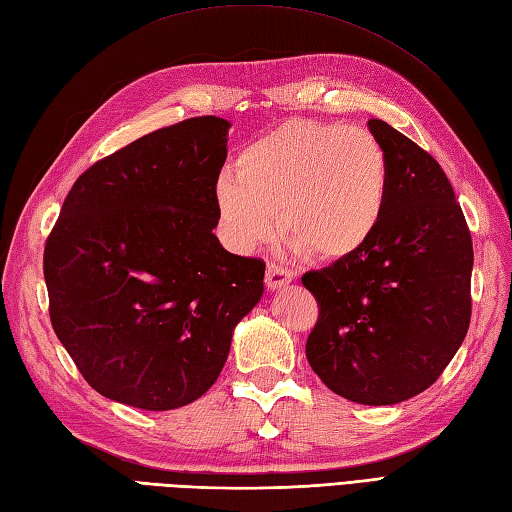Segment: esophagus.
I'll use <instances>...</instances> for the list:
<instances>
[{"label":"esophagus","instance_id":"esophagus-1","mask_svg":"<svg viewBox=\"0 0 512 512\" xmlns=\"http://www.w3.org/2000/svg\"><path fill=\"white\" fill-rule=\"evenodd\" d=\"M294 279V272L283 268L279 264H268L266 268V285L270 290H277L283 288V285H288Z\"/></svg>","mask_w":512,"mask_h":512}]
</instances>
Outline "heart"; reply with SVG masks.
Instances as JSON below:
<instances>
[{"mask_svg": "<svg viewBox=\"0 0 512 512\" xmlns=\"http://www.w3.org/2000/svg\"><path fill=\"white\" fill-rule=\"evenodd\" d=\"M390 187L384 146L368 128L288 120L251 141L213 198L224 237L251 251L277 227L312 261H347L382 227Z\"/></svg>", "mask_w": 512, "mask_h": 512, "instance_id": "heart-1", "label": "heart"}]
</instances>
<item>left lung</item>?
I'll return each mask as SVG.
<instances>
[{
  "instance_id": "obj_1",
  "label": "left lung",
  "mask_w": 512,
  "mask_h": 512,
  "mask_svg": "<svg viewBox=\"0 0 512 512\" xmlns=\"http://www.w3.org/2000/svg\"><path fill=\"white\" fill-rule=\"evenodd\" d=\"M368 128L390 165L386 213L362 253L301 277L318 303L305 355L336 395L390 406L430 388L465 340L473 244L432 154L375 117Z\"/></svg>"
}]
</instances>
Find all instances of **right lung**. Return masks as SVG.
<instances>
[{"label":"right lung","instance_id":"1","mask_svg":"<svg viewBox=\"0 0 512 512\" xmlns=\"http://www.w3.org/2000/svg\"><path fill=\"white\" fill-rule=\"evenodd\" d=\"M229 126L189 117L95 161L47 235L52 327L113 401L174 410L205 395L264 294V259L213 235Z\"/></svg>","mask_w":512,"mask_h":512}]
</instances>
